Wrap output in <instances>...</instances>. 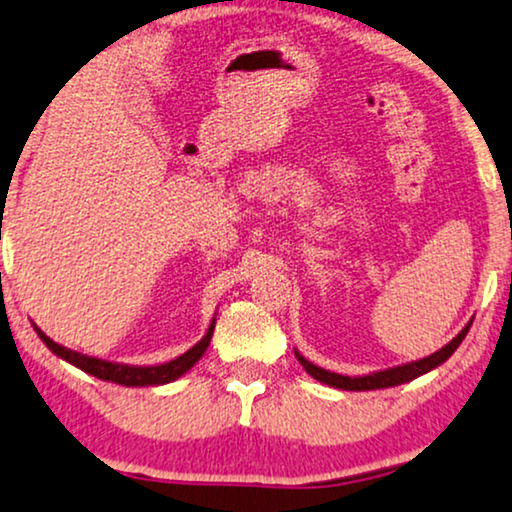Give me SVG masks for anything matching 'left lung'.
Here are the masks:
<instances>
[{
	"instance_id": "obj_1",
	"label": "left lung",
	"mask_w": 512,
	"mask_h": 512,
	"mask_svg": "<svg viewBox=\"0 0 512 512\" xmlns=\"http://www.w3.org/2000/svg\"><path fill=\"white\" fill-rule=\"evenodd\" d=\"M470 326H472V319L465 323L463 331L458 333L456 338L449 342V345H444L442 349H439V352L430 354V357L411 361V364H401V366L385 368V371H375V373H368V375H357V378H349V375H340V373L326 371V368H321V366H314L312 361L304 359L300 352H295V357L302 364L304 371L312 375V378L319 380V383H326V385H331V387H338V390H349V392L383 390V387H394V385H401V383H409V380H416L418 375H423V373L432 371V368L442 366L444 361L456 352L458 345H461L463 338L470 331Z\"/></svg>"
}]
</instances>
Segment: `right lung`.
<instances>
[{
    "mask_svg": "<svg viewBox=\"0 0 512 512\" xmlns=\"http://www.w3.org/2000/svg\"><path fill=\"white\" fill-rule=\"evenodd\" d=\"M40 340L47 345L56 357L66 359L68 364H73L80 368V371L94 375V378L108 380V383L115 385H125V387H151V385H167L172 380H177L184 375L186 371H191V366L203 357L205 349H208L210 340H212V331H215V319H212L208 333L203 335V340L196 342L189 352H184L181 357L167 361V364H158V366H129V364H115V361H106V359H96V357H87V354L75 352V349H68L63 345H58L44 335L40 328L35 326Z\"/></svg>",
    "mask_w": 512,
    "mask_h": 512,
    "instance_id": "add662e5",
    "label": "right lung"
}]
</instances>
